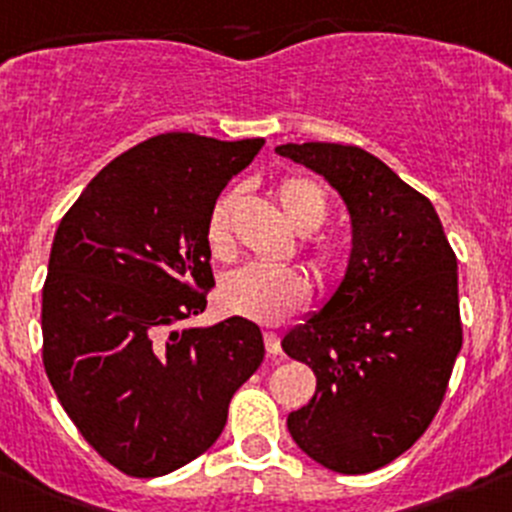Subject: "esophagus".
Listing matches in <instances>:
<instances>
[{
	"mask_svg": "<svg viewBox=\"0 0 512 512\" xmlns=\"http://www.w3.org/2000/svg\"><path fill=\"white\" fill-rule=\"evenodd\" d=\"M264 344H266V352H269V357H279V354H281V339H279V334L266 332V334H264Z\"/></svg>",
	"mask_w": 512,
	"mask_h": 512,
	"instance_id": "esophagus-1",
	"label": "esophagus"
}]
</instances>
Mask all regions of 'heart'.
<instances>
[{"instance_id": "b5f03b06", "label": "heart", "mask_w": 512, "mask_h": 512, "mask_svg": "<svg viewBox=\"0 0 512 512\" xmlns=\"http://www.w3.org/2000/svg\"><path fill=\"white\" fill-rule=\"evenodd\" d=\"M286 218L296 231L311 233L324 223L329 213L324 188L306 175H286L276 188ZM233 208L236 193H226L213 203L206 221V243L213 259L228 261L236 253L233 238ZM309 259L324 284H337L347 271L349 251L342 241L319 236L309 241ZM311 296V284L304 271L291 266H261L248 264L233 271L221 281L218 301L233 316L259 321V324H279L291 314L301 311Z\"/></svg>"}]
</instances>
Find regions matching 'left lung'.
<instances>
[{"label":"left lung","instance_id":"8db88e82","mask_svg":"<svg viewBox=\"0 0 512 512\" xmlns=\"http://www.w3.org/2000/svg\"><path fill=\"white\" fill-rule=\"evenodd\" d=\"M324 175L352 216V259L337 294L281 347L316 374L286 425L296 445L344 475L410 450L445 399L462 347L457 259L430 198L357 145L286 143Z\"/></svg>","mask_w":512,"mask_h":512}]
</instances>
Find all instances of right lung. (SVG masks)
Returning a JSON list of instances; mask_svg holds the SVG:
<instances>
[{
	"instance_id": "1",
	"label": "right lung",
	"mask_w": 512,
	"mask_h": 512,
	"mask_svg": "<svg viewBox=\"0 0 512 512\" xmlns=\"http://www.w3.org/2000/svg\"><path fill=\"white\" fill-rule=\"evenodd\" d=\"M264 148L165 133L118 155L62 216L42 289V362L92 450L133 478L196 460L264 362L253 321L183 329L213 289L206 221Z\"/></svg>"
}]
</instances>
